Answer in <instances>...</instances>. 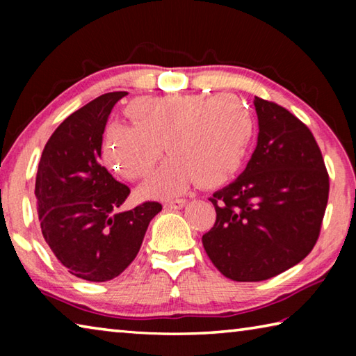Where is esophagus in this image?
<instances>
[{
	"mask_svg": "<svg viewBox=\"0 0 356 356\" xmlns=\"http://www.w3.org/2000/svg\"><path fill=\"white\" fill-rule=\"evenodd\" d=\"M185 200H176V201H168L165 202V209L168 210H180L185 206Z\"/></svg>",
	"mask_w": 356,
	"mask_h": 356,
	"instance_id": "esophagus-1",
	"label": "esophagus"
}]
</instances>
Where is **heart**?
Listing matches in <instances>:
<instances>
[{
    "label": "heart",
    "instance_id": "heart-1",
    "mask_svg": "<svg viewBox=\"0 0 356 356\" xmlns=\"http://www.w3.org/2000/svg\"><path fill=\"white\" fill-rule=\"evenodd\" d=\"M135 124L106 127L102 154L125 179L146 177L166 149L171 154L143 185L147 196L174 197L197 182L226 185L243 168L256 120L231 92L141 97L129 105Z\"/></svg>",
    "mask_w": 356,
    "mask_h": 356
}]
</instances>
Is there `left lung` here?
I'll list each match as a JSON object with an SVG mask.
<instances>
[{"instance_id":"8db88e82","label":"left lung","mask_w":356,"mask_h":356,"mask_svg":"<svg viewBox=\"0 0 356 356\" xmlns=\"http://www.w3.org/2000/svg\"><path fill=\"white\" fill-rule=\"evenodd\" d=\"M257 146L245 171L213 193V227L202 236L210 261L232 281L286 272L317 242L328 172L309 129L286 108L254 97Z\"/></svg>"}]
</instances>
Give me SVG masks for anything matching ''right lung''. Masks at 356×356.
Wrapping results in <instances>:
<instances>
[{
    "label": "right lung",
    "mask_w": 356,
    "mask_h": 356,
    "mask_svg": "<svg viewBox=\"0 0 356 356\" xmlns=\"http://www.w3.org/2000/svg\"><path fill=\"white\" fill-rule=\"evenodd\" d=\"M127 92H108L72 113L42 152L35 200L42 236L76 278L104 282L134 262L161 204L118 212L130 195L100 165L102 141L113 106Z\"/></svg>",
    "instance_id": "obj_1"
}]
</instances>
